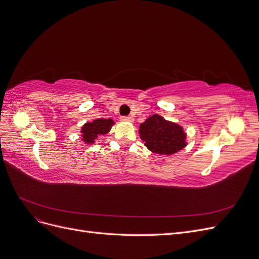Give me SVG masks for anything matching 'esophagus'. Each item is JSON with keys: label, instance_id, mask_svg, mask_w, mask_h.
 <instances>
[{"label": "esophagus", "instance_id": "1", "mask_svg": "<svg viewBox=\"0 0 259 259\" xmlns=\"http://www.w3.org/2000/svg\"><path fill=\"white\" fill-rule=\"evenodd\" d=\"M121 121H124V122H134V117H133V116H122L121 117Z\"/></svg>", "mask_w": 259, "mask_h": 259}]
</instances>
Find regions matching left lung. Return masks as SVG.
I'll list each match as a JSON object with an SVG mask.
<instances>
[{
	"label": "left lung",
	"mask_w": 259,
	"mask_h": 259,
	"mask_svg": "<svg viewBox=\"0 0 259 259\" xmlns=\"http://www.w3.org/2000/svg\"><path fill=\"white\" fill-rule=\"evenodd\" d=\"M139 137L151 152L174 154L187 146V134L179 124L153 114L139 125Z\"/></svg>",
	"instance_id": "left-lung-1"
}]
</instances>
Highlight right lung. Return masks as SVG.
Instances as JSON below:
<instances>
[{
	"label": "right lung",
	"mask_w": 259,
	"mask_h": 259,
	"mask_svg": "<svg viewBox=\"0 0 259 259\" xmlns=\"http://www.w3.org/2000/svg\"><path fill=\"white\" fill-rule=\"evenodd\" d=\"M112 119H96L92 122L85 123L81 128L82 142L86 145L95 144L99 135H106L113 126Z\"/></svg>",
	"instance_id": "add662e5"
}]
</instances>
